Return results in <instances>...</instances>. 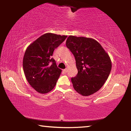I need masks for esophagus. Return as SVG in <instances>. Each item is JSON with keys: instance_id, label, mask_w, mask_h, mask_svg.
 <instances>
[{"instance_id": "esophagus-1", "label": "esophagus", "mask_w": 131, "mask_h": 131, "mask_svg": "<svg viewBox=\"0 0 131 131\" xmlns=\"http://www.w3.org/2000/svg\"><path fill=\"white\" fill-rule=\"evenodd\" d=\"M63 72H65V73H66V72H68V69H63Z\"/></svg>"}]
</instances>
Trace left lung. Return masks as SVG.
I'll return each instance as SVG.
<instances>
[{"label":"left lung","mask_w":131,"mask_h":131,"mask_svg":"<svg viewBox=\"0 0 131 131\" xmlns=\"http://www.w3.org/2000/svg\"><path fill=\"white\" fill-rule=\"evenodd\" d=\"M66 46L73 54L78 70L71 79L74 89L83 96L94 94L103 85L112 69L107 53L92 38L69 36Z\"/></svg>","instance_id":"1"}]
</instances>
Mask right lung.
Wrapping results in <instances>:
<instances>
[{
    "label": "right lung",
    "instance_id": "right-lung-1",
    "mask_svg": "<svg viewBox=\"0 0 131 131\" xmlns=\"http://www.w3.org/2000/svg\"><path fill=\"white\" fill-rule=\"evenodd\" d=\"M67 36L47 33L31 43L25 51L23 69L26 79L40 94L51 91L56 85L62 70L57 67L53 52Z\"/></svg>",
    "mask_w": 131,
    "mask_h": 131
}]
</instances>
